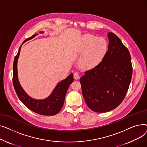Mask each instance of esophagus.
Here are the masks:
<instances>
[{
    "label": "esophagus",
    "instance_id": "obj_1",
    "mask_svg": "<svg viewBox=\"0 0 147 147\" xmlns=\"http://www.w3.org/2000/svg\"><path fill=\"white\" fill-rule=\"evenodd\" d=\"M74 78L75 80H79L80 79V76L78 72L74 73Z\"/></svg>",
    "mask_w": 147,
    "mask_h": 147
}]
</instances>
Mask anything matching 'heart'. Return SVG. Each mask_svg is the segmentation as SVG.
Wrapping results in <instances>:
<instances>
[{"mask_svg":"<svg viewBox=\"0 0 147 147\" xmlns=\"http://www.w3.org/2000/svg\"><path fill=\"white\" fill-rule=\"evenodd\" d=\"M107 41L102 37L91 34L82 36L77 48V52L83 55L80 65L84 69H90L98 65L104 58L107 51Z\"/></svg>","mask_w":147,"mask_h":147,"instance_id":"1","label":"heart"}]
</instances>
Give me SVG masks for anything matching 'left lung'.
Returning a JSON list of instances; mask_svg holds the SVG:
<instances>
[{
    "instance_id": "1",
    "label": "left lung",
    "mask_w": 147,
    "mask_h": 147,
    "mask_svg": "<svg viewBox=\"0 0 147 147\" xmlns=\"http://www.w3.org/2000/svg\"><path fill=\"white\" fill-rule=\"evenodd\" d=\"M107 36L109 44L104 58L80 79L84 101L90 109L97 113L111 111L121 104L132 76L128 49L113 33Z\"/></svg>"
}]
</instances>
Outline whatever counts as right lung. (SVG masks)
I'll return each instance as SVG.
<instances>
[{
    "label": "right lung",
    "mask_w": 147,
    "mask_h": 147,
    "mask_svg": "<svg viewBox=\"0 0 147 147\" xmlns=\"http://www.w3.org/2000/svg\"><path fill=\"white\" fill-rule=\"evenodd\" d=\"M39 33L42 34L44 32L42 31ZM37 35V34H33L32 37L26 39L22 44L30 39H32ZM21 46L19 48L18 53L14 58L13 65V84L15 92L21 101L32 111L43 115H53L57 114L63 108L67 91L69 86L73 82V73L68 76L65 79L58 82L51 95L47 98L42 99L33 98L26 93V92L21 86L18 80L17 63Z\"/></svg>",
    "instance_id": "1"
}]
</instances>
